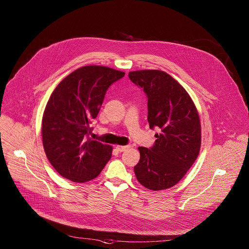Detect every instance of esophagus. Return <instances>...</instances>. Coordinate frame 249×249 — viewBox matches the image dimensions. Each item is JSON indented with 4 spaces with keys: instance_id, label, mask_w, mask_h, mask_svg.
Wrapping results in <instances>:
<instances>
[{
    "instance_id": "1",
    "label": "esophagus",
    "mask_w": 249,
    "mask_h": 249,
    "mask_svg": "<svg viewBox=\"0 0 249 249\" xmlns=\"http://www.w3.org/2000/svg\"><path fill=\"white\" fill-rule=\"evenodd\" d=\"M115 148H116V150L118 152H124V151H126L129 148V146H116Z\"/></svg>"
}]
</instances>
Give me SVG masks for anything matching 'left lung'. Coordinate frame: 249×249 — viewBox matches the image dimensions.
Listing matches in <instances>:
<instances>
[{
    "instance_id": "left-lung-1",
    "label": "left lung",
    "mask_w": 249,
    "mask_h": 249,
    "mask_svg": "<svg viewBox=\"0 0 249 249\" xmlns=\"http://www.w3.org/2000/svg\"><path fill=\"white\" fill-rule=\"evenodd\" d=\"M128 76L148 97L150 128L160 132L152 148H138L141 158L134 167L135 175L148 189L170 188L182 179L200 152L196 106L184 88L163 71H134Z\"/></svg>"
}]
</instances>
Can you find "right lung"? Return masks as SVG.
Segmentation results:
<instances>
[{"label": "right lung", "instance_id": "obj_1", "mask_svg": "<svg viewBox=\"0 0 249 249\" xmlns=\"http://www.w3.org/2000/svg\"><path fill=\"white\" fill-rule=\"evenodd\" d=\"M125 73L85 66L67 76L52 92L43 113L42 141L56 171L74 182L89 181L111 159L112 147L89 135L108 88Z\"/></svg>", "mask_w": 249, "mask_h": 249}]
</instances>
